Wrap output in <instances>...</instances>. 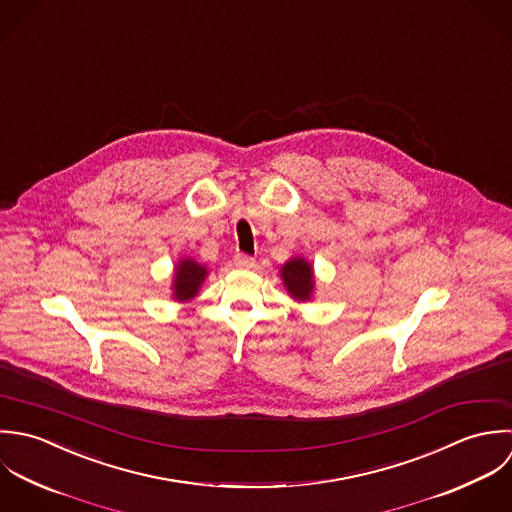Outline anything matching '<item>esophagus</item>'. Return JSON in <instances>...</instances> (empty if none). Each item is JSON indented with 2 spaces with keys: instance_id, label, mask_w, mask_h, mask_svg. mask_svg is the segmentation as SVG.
Here are the masks:
<instances>
[{
  "instance_id": "obj_1",
  "label": "esophagus",
  "mask_w": 512,
  "mask_h": 512,
  "mask_svg": "<svg viewBox=\"0 0 512 512\" xmlns=\"http://www.w3.org/2000/svg\"><path fill=\"white\" fill-rule=\"evenodd\" d=\"M233 261L239 269H253L255 267V259L251 255H245V253H237Z\"/></svg>"
}]
</instances>
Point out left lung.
Listing matches in <instances>:
<instances>
[{
  "instance_id": "left-lung-1",
  "label": "left lung",
  "mask_w": 512,
  "mask_h": 512,
  "mask_svg": "<svg viewBox=\"0 0 512 512\" xmlns=\"http://www.w3.org/2000/svg\"><path fill=\"white\" fill-rule=\"evenodd\" d=\"M285 287L295 299L307 301L312 293L314 281H312V269L305 259H293L281 269Z\"/></svg>"
}]
</instances>
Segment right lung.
I'll return each instance as SVG.
<instances>
[{
    "instance_id": "right-lung-1",
    "label": "right lung",
    "mask_w": 512,
    "mask_h": 512,
    "mask_svg": "<svg viewBox=\"0 0 512 512\" xmlns=\"http://www.w3.org/2000/svg\"><path fill=\"white\" fill-rule=\"evenodd\" d=\"M205 273H207L205 267L198 265L192 259H184L176 269V281H174L176 299L180 301L192 299L198 293L200 285L204 283Z\"/></svg>"
}]
</instances>
